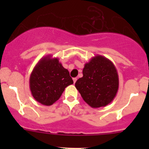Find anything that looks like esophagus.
I'll return each mask as SVG.
<instances>
[{"label": "esophagus", "mask_w": 149, "mask_h": 149, "mask_svg": "<svg viewBox=\"0 0 149 149\" xmlns=\"http://www.w3.org/2000/svg\"><path fill=\"white\" fill-rule=\"evenodd\" d=\"M73 83H76V80H77V78H73Z\"/></svg>", "instance_id": "1"}]
</instances>
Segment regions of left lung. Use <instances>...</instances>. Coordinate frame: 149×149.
Returning a JSON list of instances; mask_svg holds the SVG:
<instances>
[{
  "instance_id": "8db88e82",
  "label": "left lung",
  "mask_w": 149,
  "mask_h": 149,
  "mask_svg": "<svg viewBox=\"0 0 149 149\" xmlns=\"http://www.w3.org/2000/svg\"><path fill=\"white\" fill-rule=\"evenodd\" d=\"M83 75L75 86L89 106L106 107L113 100L118 90L119 78L111 61L99 54L95 56L85 64Z\"/></svg>"
}]
</instances>
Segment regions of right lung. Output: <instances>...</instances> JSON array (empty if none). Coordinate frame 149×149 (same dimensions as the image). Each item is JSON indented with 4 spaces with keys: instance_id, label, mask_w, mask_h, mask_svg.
Masks as SVG:
<instances>
[{
    "instance_id": "right-lung-1",
    "label": "right lung",
    "mask_w": 149,
    "mask_h": 149,
    "mask_svg": "<svg viewBox=\"0 0 149 149\" xmlns=\"http://www.w3.org/2000/svg\"><path fill=\"white\" fill-rule=\"evenodd\" d=\"M69 72L58 58L51 54L42 57L31 73L29 88L36 101L50 106L60 98L65 88L73 84Z\"/></svg>"
}]
</instances>
